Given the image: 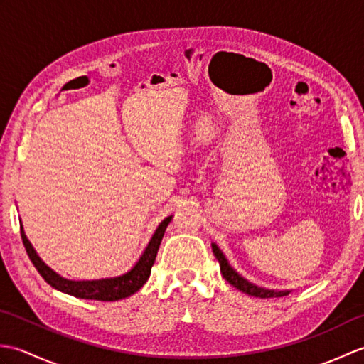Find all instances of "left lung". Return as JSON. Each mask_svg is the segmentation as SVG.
Returning a JSON list of instances; mask_svg holds the SVG:
<instances>
[{
	"instance_id": "obj_1",
	"label": "left lung",
	"mask_w": 364,
	"mask_h": 364,
	"mask_svg": "<svg viewBox=\"0 0 364 364\" xmlns=\"http://www.w3.org/2000/svg\"><path fill=\"white\" fill-rule=\"evenodd\" d=\"M213 252H214V257L218 258L219 264H220V272L223 275V278L230 283L233 284L236 289L242 291L245 294H249V296L253 297H259V299H270V297H284L288 296L289 291H272V289H264V288H259V286H255L253 283L247 282L245 278H242L239 275L236 270L228 264V261L223 257V253L219 250V247L213 244Z\"/></svg>"
}]
</instances>
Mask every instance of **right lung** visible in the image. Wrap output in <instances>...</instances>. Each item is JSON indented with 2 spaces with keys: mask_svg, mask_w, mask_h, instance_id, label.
Listing matches in <instances>:
<instances>
[{
  "mask_svg": "<svg viewBox=\"0 0 364 364\" xmlns=\"http://www.w3.org/2000/svg\"><path fill=\"white\" fill-rule=\"evenodd\" d=\"M170 220H172V215H168V218H166L159 223V227L156 228V231H154L151 241L149 242L145 252L142 253L141 259L136 262V266L131 269L129 272L123 274L120 277H114V278H102V280L75 282V280H67V278L58 275L37 257V253L33 249L31 242L28 241V237L25 235V231H23L21 225H20V233H21L23 245H25L29 259L33 261L34 267L38 270V274L42 275L43 280L48 284H51L54 289L70 294V296L78 297V299L115 301L120 299H127L131 296V294L137 292L145 284V282L149 280L151 266L154 259H156L159 244L162 241V236H164V231L170 223Z\"/></svg>",
  "mask_w": 364,
  "mask_h": 364,
  "instance_id": "right-lung-1",
  "label": "right lung"
}]
</instances>
